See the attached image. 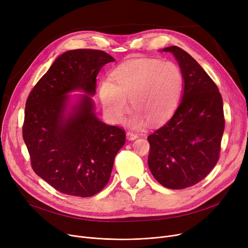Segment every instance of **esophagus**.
I'll list each match as a JSON object with an SVG mask.
<instances>
[{
	"label": "esophagus",
	"instance_id": "esophagus-1",
	"mask_svg": "<svg viewBox=\"0 0 248 248\" xmlns=\"http://www.w3.org/2000/svg\"><path fill=\"white\" fill-rule=\"evenodd\" d=\"M126 138L128 140H134L136 139H138V135L135 134V133H132V132H127L126 133Z\"/></svg>",
	"mask_w": 248,
	"mask_h": 248
}]
</instances>
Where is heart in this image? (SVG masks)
<instances>
[{"mask_svg":"<svg viewBox=\"0 0 248 248\" xmlns=\"http://www.w3.org/2000/svg\"><path fill=\"white\" fill-rule=\"evenodd\" d=\"M111 80H102L98 85L103 111L110 122L120 124L131 99L134 110L127 124L133 128L144 127L149 122L160 124L170 119L183 93V74L171 61L129 60L111 72Z\"/></svg>","mask_w":248,"mask_h":248,"instance_id":"heart-1","label":"heart"}]
</instances>
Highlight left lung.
Returning a JSON list of instances; mask_svg holds the SVG:
<instances>
[{"mask_svg": "<svg viewBox=\"0 0 248 248\" xmlns=\"http://www.w3.org/2000/svg\"><path fill=\"white\" fill-rule=\"evenodd\" d=\"M179 63L183 95L173 116L148 137V165L154 178L169 189L199 183L218 162L225 121L218 87L200 64L178 46L164 48Z\"/></svg>", "mask_w": 248, "mask_h": 248, "instance_id": "obj_1", "label": "left lung"}]
</instances>
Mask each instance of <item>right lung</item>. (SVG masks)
Segmentation results:
<instances>
[{
    "instance_id": "right-lung-1",
    "label": "right lung",
    "mask_w": 248,
    "mask_h": 248,
    "mask_svg": "<svg viewBox=\"0 0 248 248\" xmlns=\"http://www.w3.org/2000/svg\"><path fill=\"white\" fill-rule=\"evenodd\" d=\"M114 58L104 51L76 49L58 56L30 93L23 139L34 172L57 191L77 197L100 192L125 142L122 128L102 123L91 96L96 76ZM73 91L84 95L72 102Z\"/></svg>"
}]
</instances>
